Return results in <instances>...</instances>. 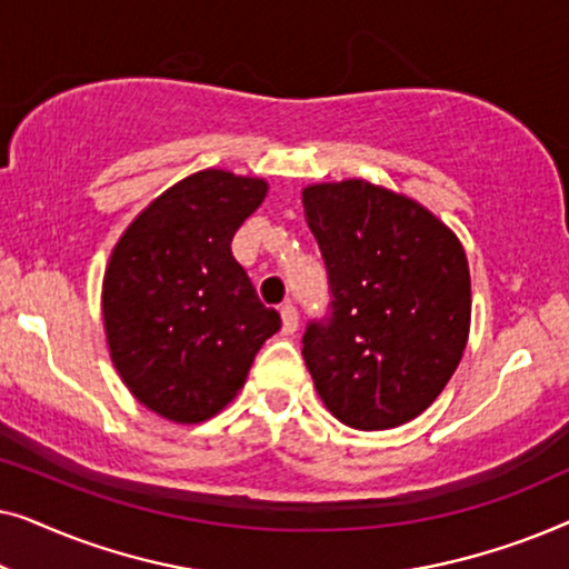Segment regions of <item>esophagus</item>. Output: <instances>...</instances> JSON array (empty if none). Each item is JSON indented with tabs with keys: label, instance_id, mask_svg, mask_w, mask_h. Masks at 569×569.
Segmentation results:
<instances>
[{
	"label": "esophagus",
	"instance_id": "obj_1",
	"mask_svg": "<svg viewBox=\"0 0 569 569\" xmlns=\"http://www.w3.org/2000/svg\"><path fill=\"white\" fill-rule=\"evenodd\" d=\"M279 313H282V331L284 333H295L298 331V310L290 300L282 302V308H279Z\"/></svg>",
	"mask_w": 569,
	"mask_h": 569
}]
</instances>
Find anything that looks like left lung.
<instances>
[{
	"mask_svg": "<svg viewBox=\"0 0 569 569\" xmlns=\"http://www.w3.org/2000/svg\"><path fill=\"white\" fill-rule=\"evenodd\" d=\"M329 271V313L302 357L339 422L391 430L422 415L461 362L471 277L461 240L430 209L362 178L302 189Z\"/></svg>",
	"mask_w": 569,
	"mask_h": 569,
	"instance_id": "left-lung-1",
	"label": "left lung"
}]
</instances>
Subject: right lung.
<instances>
[{
    "label": "right lung",
    "instance_id": "add662e5",
    "mask_svg": "<svg viewBox=\"0 0 569 569\" xmlns=\"http://www.w3.org/2000/svg\"><path fill=\"white\" fill-rule=\"evenodd\" d=\"M263 178L199 170L137 214L103 277L113 368L134 399L178 425L228 407L282 318L230 251L261 207Z\"/></svg>",
    "mask_w": 569,
    "mask_h": 569
}]
</instances>
